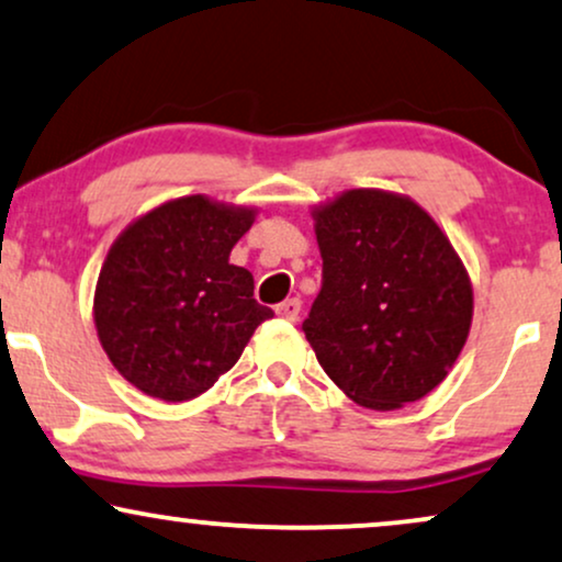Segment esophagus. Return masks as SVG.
<instances>
[{
  "instance_id": "esophagus-1",
  "label": "esophagus",
  "mask_w": 562,
  "mask_h": 562,
  "mask_svg": "<svg viewBox=\"0 0 562 562\" xmlns=\"http://www.w3.org/2000/svg\"><path fill=\"white\" fill-rule=\"evenodd\" d=\"M297 314H301V301L297 297H288V301L277 305V316L285 318V322H295Z\"/></svg>"
}]
</instances>
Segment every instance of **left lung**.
I'll return each instance as SVG.
<instances>
[{
  "label": "left lung",
  "instance_id": "obj_1",
  "mask_svg": "<svg viewBox=\"0 0 562 562\" xmlns=\"http://www.w3.org/2000/svg\"><path fill=\"white\" fill-rule=\"evenodd\" d=\"M322 290L303 322L326 375L352 402L396 409L457 363L472 285L436 220L407 196L345 191L314 212Z\"/></svg>",
  "mask_w": 562,
  "mask_h": 562
}]
</instances>
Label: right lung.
<instances>
[{"label": "right lung", "instance_id": "right-lung-1", "mask_svg": "<svg viewBox=\"0 0 562 562\" xmlns=\"http://www.w3.org/2000/svg\"><path fill=\"white\" fill-rule=\"evenodd\" d=\"M251 223L254 210L194 194L147 212L111 246L92 303L95 329L139 392L194 400L274 316L254 297L251 272L228 261Z\"/></svg>", "mask_w": 562, "mask_h": 562}]
</instances>
